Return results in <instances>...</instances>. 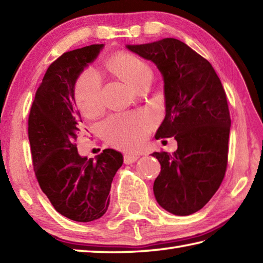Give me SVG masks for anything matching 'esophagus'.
I'll return each mask as SVG.
<instances>
[{"mask_svg":"<svg viewBox=\"0 0 263 263\" xmlns=\"http://www.w3.org/2000/svg\"><path fill=\"white\" fill-rule=\"evenodd\" d=\"M138 158H139V155H135V154L126 153L124 155V163L125 164H132V163H135Z\"/></svg>","mask_w":263,"mask_h":263,"instance_id":"34e87169","label":"esophagus"}]
</instances>
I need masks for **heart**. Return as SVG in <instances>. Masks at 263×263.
<instances>
[{"label": "heart", "instance_id": "heart-1", "mask_svg": "<svg viewBox=\"0 0 263 263\" xmlns=\"http://www.w3.org/2000/svg\"><path fill=\"white\" fill-rule=\"evenodd\" d=\"M109 67L140 87L151 82L153 69L146 60L127 52H118L109 60ZM75 98L80 109L85 115L99 114L104 107L102 80L100 74L87 68L75 82ZM155 124L152 115L147 112H120L111 115L102 123L101 131L108 142L125 151L137 149L146 140Z\"/></svg>", "mask_w": 263, "mask_h": 263}]
</instances>
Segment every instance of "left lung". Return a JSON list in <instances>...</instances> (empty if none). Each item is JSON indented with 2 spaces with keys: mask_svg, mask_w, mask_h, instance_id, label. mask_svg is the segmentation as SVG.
I'll return each instance as SVG.
<instances>
[{
  "mask_svg": "<svg viewBox=\"0 0 263 263\" xmlns=\"http://www.w3.org/2000/svg\"><path fill=\"white\" fill-rule=\"evenodd\" d=\"M126 48L162 73L166 114L155 138L178 142L172 155L152 154L161 163L154 195L167 212L193 214L217 193L227 170L231 120L224 89L212 65L177 39Z\"/></svg>",
  "mask_w": 263,
  "mask_h": 263,
  "instance_id": "obj_1",
  "label": "left lung"
}]
</instances>
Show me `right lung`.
Listing matches in <instances>:
<instances>
[{"label":"right lung","mask_w":263,"mask_h":263,"mask_svg":"<svg viewBox=\"0 0 263 263\" xmlns=\"http://www.w3.org/2000/svg\"><path fill=\"white\" fill-rule=\"evenodd\" d=\"M104 44L65 52L49 66L35 93L28 117V138L36 179L57 212L77 222L101 218L109 206L111 181L123 155L105 149L93 158L79 155L75 140L81 115L75 82Z\"/></svg>","instance_id":"add662e5"}]
</instances>
